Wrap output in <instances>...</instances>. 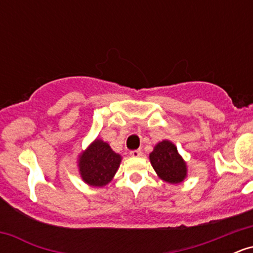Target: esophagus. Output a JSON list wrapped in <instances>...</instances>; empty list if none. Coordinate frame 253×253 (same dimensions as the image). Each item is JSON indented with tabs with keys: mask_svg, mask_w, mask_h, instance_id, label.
<instances>
[{
	"mask_svg": "<svg viewBox=\"0 0 253 253\" xmlns=\"http://www.w3.org/2000/svg\"><path fill=\"white\" fill-rule=\"evenodd\" d=\"M129 155L132 157H140L141 156V151L140 150H133V151H130Z\"/></svg>",
	"mask_w": 253,
	"mask_h": 253,
	"instance_id": "esophagus-1",
	"label": "esophagus"
}]
</instances>
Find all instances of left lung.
I'll return each instance as SVG.
<instances>
[{"label": "left lung", "instance_id": "obj_1", "mask_svg": "<svg viewBox=\"0 0 253 253\" xmlns=\"http://www.w3.org/2000/svg\"><path fill=\"white\" fill-rule=\"evenodd\" d=\"M157 176L170 184L182 183L188 176L187 162L179 155L172 141L164 139L155 145L149 156Z\"/></svg>", "mask_w": 253, "mask_h": 253}]
</instances>
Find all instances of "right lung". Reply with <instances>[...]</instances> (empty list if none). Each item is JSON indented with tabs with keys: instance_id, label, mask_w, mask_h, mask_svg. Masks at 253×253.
Listing matches in <instances>:
<instances>
[{
	"instance_id": "1",
	"label": "right lung",
	"mask_w": 253,
	"mask_h": 253,
	"mask_svg": "<svg viewBox=\"0 0 253 253\" xmlns=\"http://www.w3.org/2000/svg\"><path fill=\"white\" fill-rule=\"evenodd\" d=\"M121 161L123 157L114 152L108 143L96 138L78 155L77 168L84 183L102 188L112 182Z\"/></svg>"
}]
</instances>
